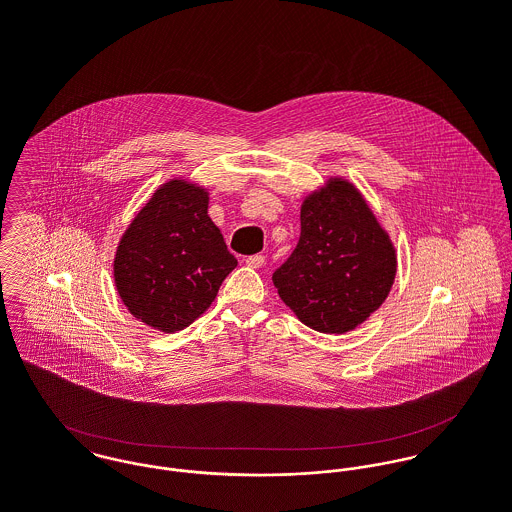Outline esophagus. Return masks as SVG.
I'll list each match as a JSON object with an SVG mask.
<instances>
[{"label":"esophagus","mask_w":512,"mask_h":512,"mask_svg":"<svg viewBox=\"0 0 512 512\" xmlns=\"http://www.w3.org/2000/svg\"><path fill=\"white\" fill-rule=\"evenodd\" d=\"M246 266L248 268H262L264 266V256L262 254H254L246 258Z\"/></svg>","instance_id":"esophagus-1"}]
</instances>
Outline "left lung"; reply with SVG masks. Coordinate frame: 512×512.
<instances>
[{"label":"left lung","instance_id":"left-lung-1","mask_svg":"<svg viewBox=\"0 0 512 512\" xmlns=\"http://www.w3.org/2000/svg\"><path fill=\"white\" fill-rule=\"evenodd\" d=\"M299 242L272 276L295 317L319 333H347L384 303L396 278V248L365 195L329 177L301 203Z\"/></svg>","mask_w":512,"mask_h":512}]
</instances>
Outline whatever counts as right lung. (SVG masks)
I'll use <instances>...</instances> for the list:
<instances>
[{"mask_svg":"<svg viewBox=\"0 0 512 512\" xmlns=\"http://www.w3.org/2000/svg\"><path fill=\"white\" fill-rule=\"evenodd\" d=\"M236 264L209 217V189L173 177L124 230L114 254V284L138 321L177 333L211 307Z\"/></svg>","mask_w":512,"mask_h":512,"instance_id":"1","label":"right lung"}]
</instances>
